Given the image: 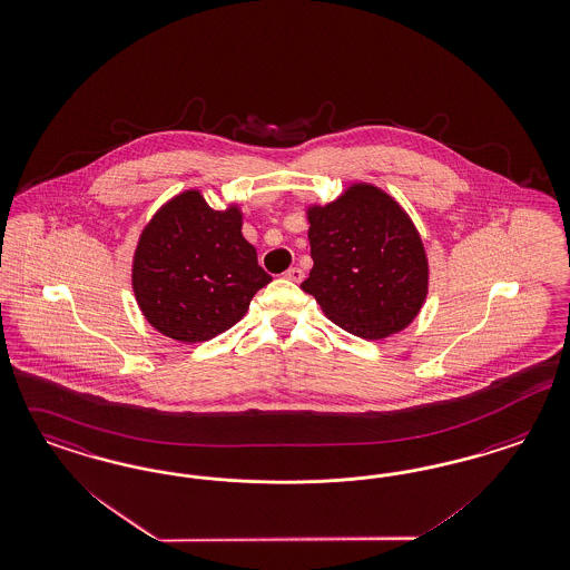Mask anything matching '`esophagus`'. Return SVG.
<instances>
[{"mask_svg":"<svg viewBox=\"0 0 570 570\" xmlns=\"http://www.w3.org/2000/svg\"><path fill=\"white\" fill-rule=\"evenodd\" d=\"M283 276H285L287 281H294V283H299V281L304 278V273H302V271H299L297 266H292L289 271H285V275Z\"/></svg>","mask_w":570,"mask_h":570,"instance_id":"obj_1","label":"esophagus"}]
</instances>
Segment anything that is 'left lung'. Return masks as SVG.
<instances>
[{
  "label": "left lung",
  "instance_id": "8db88e82",
  "mask_svg": "<svg viewBox=\"0 0 570 570\" xmlns=\"http://www.w3.org/2000/svg\"><path fill=\"white\" fill-rule=\"evenodd\" d=\"M306 215L315 266L302 289L348 334L380 340L405 330L429 292V262L400 203L376 186L353 184Z\"/></svg>",
  "mask_w": 570,
  "mask_h": 570
}]
</instances>
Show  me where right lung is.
Returning <instances> with one entry per match:
<instances>
[{
  "mask_svg": "<svg viewBox=\"0 0 570 570\" xmlns=\"http://www.w3.org/2000/svg\"><path fill=\"white\" fill-rule=\"evenodd\" d=\"M243 213L215 212L198 190L170 198L139 236L132 292L149 325L179 342L230 330L273 276L240 233Z\"/></svg>",
  "mask_w": 570,
  "mask_h": 570,
  "instance_id": "right-lung-1",
  "label": "right lung"
}]
</instances>
